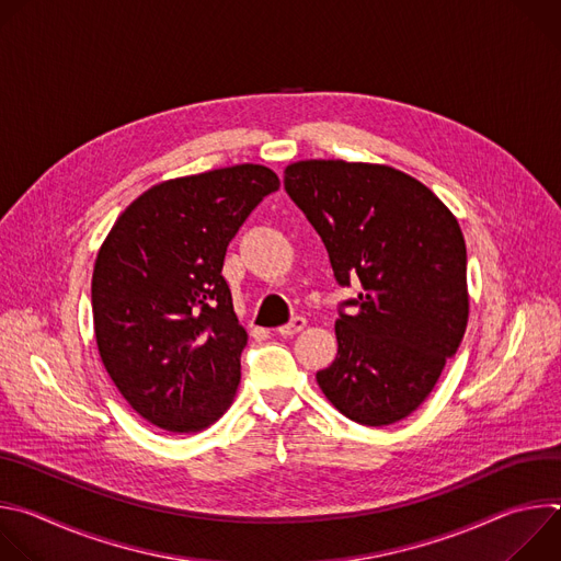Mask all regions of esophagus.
<instances>
[{
	"instance_id": "34e87169",
	"label": "esophagus",
	"mask_w": 561,
	"mask_h": 561,
	"mask_svg": "<svg viewBox=\"0 0 561 561\" xmlns=\"http://www.w3.org/2000/svg\"><path fill=\"white\" fill-rule=\"evenodd\" d=\"M304 327H306V319L297 314V317H293V319H290L288 324L279 327V329H277V333H279V335H284V337H290V335H297Z\"/></svg>"
}]
</instances>
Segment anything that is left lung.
Instances as JSON below:
<instances>
[{
  "instance_id": "8db88e82",
  "label": "left lung",
  "mask_w": 561,
  "mask_h": 561,
  "mask_svg": "<svg viewBox=\"0 0 561 561\" xmlns=\"http://www.w3.org/2000/svg\"><path fill=\"white\" fill-rule=\"evenodd\" d=\"M284 188L322 237L337 284H362L340 304L337 357L317 373L319 388L364 426L409 417L466 333V244L455 215L383 164L306 159L286 167Z\"/></svg>"
}]
</instances>
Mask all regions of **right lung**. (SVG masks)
Segmentation results:
<instances>
[{
  "label": "right lung",
  "mask_w": 561,
  "mask_h": 561,
  "mask_svg": "<svg viewBox=\"0 0 561 561\" xmlns=\"http://www.w3.org/2000/svg\"><path fill=\"white\" fill-rule=\"evenodd\" d=\"M279 188L260 164L178 178L141 193L98 253L91 301L100 357L146 422L197 433L239 386L249 342L221 275L226 249Z\"/></svg>",
  "instance_id": "add662e5"
}]
</instances>
